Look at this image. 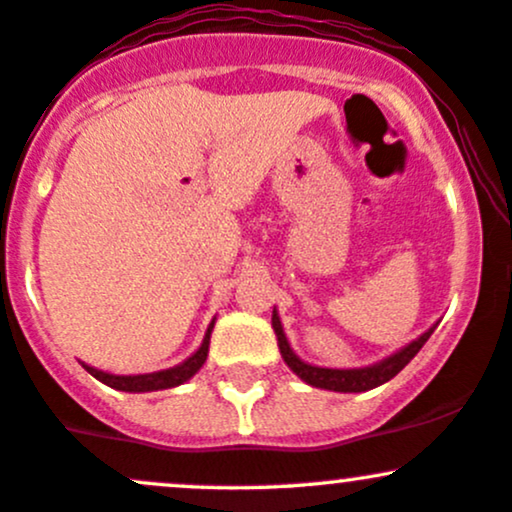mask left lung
Masks as SVG:
<instances>
[{
  "label": "left lung",
  "mask_w": 512,
  "mask_h": 512,
  "mask_svg": "<svg viewBox=\"0 0 512 512\" xmlns=\"http://www.w3.org/2000/svg\"><path fill=\"white\" fill-rule=\"evenodd\" d=\"M271 322H273V329H276V337H278L280 354H283V361L290 368H293L295 376H300L302 381L310 383V386L324 388V390H337V393H364V390L383 386V383L390 381L393 376H398V373L410 364L412 356H415L417 351L425 346L427 339H430V334L434 332V327L427 329V332L422 334L420 339H415V342L405 346V349H400L398 354L388 356L386 361H381V364H376V366H366V368H320V366L305 364V361H300L298 356L293 354V349H290L288 339H285V334H283V324H280V317L276 315V310H273Z\"/></svg>",
  "instance_id": "left-lung-1"
}]
</instances>
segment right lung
<instances>
[{"label":"right lung","instance_id":"1","mask_svg":"<svg viewBox=\"0 0 512 512\" xmlns=\"http://www.w3.org/2000/svg\"><path fill=\"white\" fill-rule=\"evenodd\" d=\"M214 322L210 324L205 334V342H202L200 349L190 356L188 361H183L180 366L168 368V371H158V373H144V376H112V373L97 371V368L85 366L97 381H102L104 386L117 388V390H126V393H148V390H163V388H175L180 383H185L188 378L195 376L200 371L202 364L207 359V351H210V334H212Z\"/></svg>","mask_w":512,"mask_h":512}]
</instances>
